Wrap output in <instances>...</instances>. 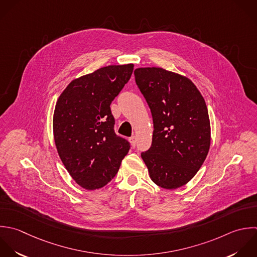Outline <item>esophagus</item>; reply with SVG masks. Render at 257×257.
<instances>
[{"label":"esophagus","instance_id":"34e87169","mask_svg":"<svg viewBox=\"0 0 257 257\" xmlns=\"http://www.w3.org/2000/svg\"><path fill=\"white\" fill-rule=\"evenodd\" d=\"M130 142H131V144H132V146L133 147H135L136 146V143H137V139H136V137L135 136H132V137H130Z\"/></svg>","mask_w":257,"mask_h":257}]
</instances>
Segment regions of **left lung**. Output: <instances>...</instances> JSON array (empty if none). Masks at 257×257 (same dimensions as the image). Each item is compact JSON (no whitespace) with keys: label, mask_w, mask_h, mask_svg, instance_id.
Listing matches in <instances>:
<instances>
[{"label":"left lung","mask_w":257,"mask_h":257,"mask_svg":"<svg viewBox=\"0 0 257 257\" xmlns=\"http://www.w3.org/2000/svg\"><path fill=\"white\" fill-rule=\"evenodd\" d=\"M136 84L153 118L151 147L141 153L150 178L165 189L189 182L210 147V121L204 98L186 77L162 68H138Z\"/></svg>","instance_id":"left-lung-1"}]
</instances>
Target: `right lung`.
Masks as SVG:
<instances>
[{
    "instance_id": "obj_1",
    "label": "right lung",
    "mask_w": 257,
    "mask_h": 257,
    "mask_svg": "<svg viewBox=\"0 0 257 257\" xmlns=\"http://www.w3.org/2000/svg\"><path fill=\"white\" fill-rule=\"evenodd\" d=\"M134 65H113L73 80L60 95L53 131L59 156L72 178L99 189L117 174L130 143L115 133L110 105L129 81Z\"/></svg>"
}]
</instances>
